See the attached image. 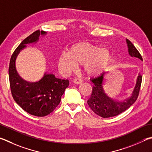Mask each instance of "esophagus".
I'll use <instances>...</instances> for the list:
<instances>
[{
    "instance_id": "1",
    "label": "esophagus",
    "mask_w": 152,
    "mask_h": 152,
    "mask_svg": "<svg viewBox=\"0 0 152 152\" xmlns=\"http://www.w3.org/2000/svg\"><path fill=\"white\" fill-rule=\"evenodd\" d=\"M73 82H74V83L79 84L82 83V82H83V80H82L80 79V78H75V79H74V80H73Z\"/></svg>"
}]
</instances>
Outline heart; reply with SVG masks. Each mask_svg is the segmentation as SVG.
<instances>
[{"label":"heart","mask_w":152,"mask_h":152,"mask_svg":"<svg viewBox=\"0 0 152 152\" xmlns=\"http://www.w3.org/2000/svg\"><path fill=\"white\" fill-rule=\"evenodd\" d=\"M111 59L109 50L94 44L80 42L74 44L68 52H62L58 57V65L62 74H69L82 64L84 72L95 76L105 70Z\"/></svg>","instance_id":"b5f03b06"}]
</instances>
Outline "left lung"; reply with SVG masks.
Listing matches in <instances>:
<instances>
[{
    "instance_id": "1",
    "label": "left lung",
    "mask_w": 152,
    "mask_h": 152,
    "mask_svg": "<svg viewBox=\"0 0 152 152\" xmlns=\"http://www.w3.org/2000/svg\"><path fill=\"white\" fill-rule=\"evenodd\" d=\"M128 46V52L132 57H136L143 60L142 55L137 50L134 45L128 39H126ZM106 72H103L100 76L91 80L94 84L92 88V92L88 105L92 111L102 118H106L115 116L128 109L138 97L140 87H141L142 76L139 74L137 76L136 84L132 96L122 102H115L106 95L104 90V84Z\"/></svg>"
}]
</instances>
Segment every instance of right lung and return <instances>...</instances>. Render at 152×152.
Masks as SVG:
<instances>
[{
    "label": "right lung",
    "instance_id": "right-lung-1",
    "mask_svg": "<svg viewBox=\"0 0 152 152\" xmlns=\"http://www.w3.org/2000/svg\"><path fill=\"white\" fill-rule=\"evenodd\" d=\"M45 31L36 30L22 42L14 51L10 60L9 74L10 91L14 100L22 109L37 117H44L54 111L69 85L68 80L57 78L53 74H45L40 81L30 83L22 79L15 68V59L26 44L37 42Z\"/></svg>",
    "mask_w": 152,
    "mask_h": 152
}]
</instances>
